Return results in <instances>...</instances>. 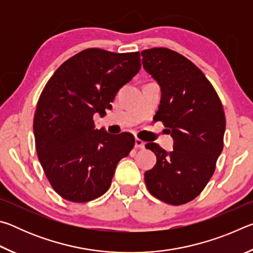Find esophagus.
I'll list each match as a JSON object with an SVG mask.
<instances>
[{
    "label": "esophagus",
    "instance_id": "esophagus-1",
    "mask_svg": "<svg viewBox=\"0 0 253 253\" xmlns=\"http://www.w3.org/2000/svg\"><path fill=\"white\" fill-rule=\"evenodd\" d=\"M135 147L136 148H145V143L143 142V140H140L138 138L135 139Z\"/></svg>",
    "mask_w": 253,
    "mask_h": 253
}]
</instances>
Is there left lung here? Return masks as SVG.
<instances>
[{"label": "left lung", "mask_w": 253, "mask_h": 253, "mask_svg": "<svg viewBox=\"0 0 253 253\" xmlns=\"http://www.w3.org/2000/svg\"><path fill=\"white\" fill-rule=\"evenodd\" d=\"M144 69L161 87V105L154 121L169 128L173 151L156 143L146 148L156 164L145 172L151 194L181 205L194 200L207 185L223 149L225 116L221 100L193 62L166 48L142 51Z\"/></svg>", "instance_id": "1"}]
</instances>
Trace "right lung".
I'll list each match as a JSON object with an SVG mask.
<instances>
[{
	"instance_id": "1",
	"label": "right lung",
	"mask_w": 253,
	"mask_h": 253,
	"mask_svg": "<svg viewBox=\"0 0 253 253\" xmlns=\"http://www.w3.org/2000/svg\"><path fill=\"white\" fill-rule=\"evenodd\" d=\"M140 69L139 52L85 49L68 59L46 83L34 114L36 148L53 190L84 203L108 191L118 162L134 147L129 132L95 129L115 96Z\"/></svg>"
}]
</instances>
